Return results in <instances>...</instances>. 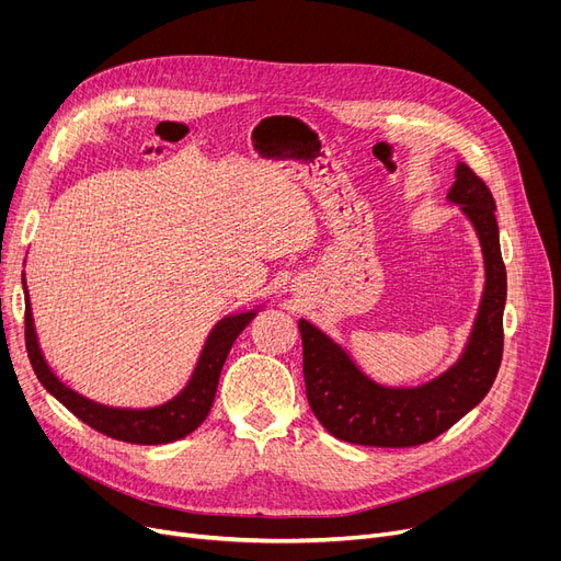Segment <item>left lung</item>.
Returning <instances> with one entry per match:
<instances>
[{
    "instance_id": "left-lung-1",
    "label": "left lung",
    "mask_w": 561,
    "mask_h": 561,
    "mask_svg": "<svg viewBox=\"0 0 561 561\" xmlns=\"http://www.w3.org/2000/svg\"><path fill=\"white\" fill-rule=\"evenodd\" d=\"M455 176L457 182L448 199L461 206L480 236L486 284L473 334L450 370L414 389L381 387L366 377L328 334L307 320L298 322L309 407L322 427L347 444L373 448L427 444L478 407L493 387L503 362V313L507 300V271L500 252L495 199L466 163L457 165Z\"/></svg>"
}]
</instances>
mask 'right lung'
<instances>
[{
  "mask_svg": "<svg viewBox=\"0 0 561 561\" xmlns=\"http://www.w3.org/2000/svg\"><path fill=\"white\" fill-rule=\"evenodd\" d=\"M22 284H26L24 275H22ZM254 316L256 311H245V313L222 318L211 330L209 339H206L199 362L195 366V373L186 385V389L170 402L154 409L104 407L75 393L64 385V381H58V377L45 364V357L41 352L28 296L24 298V341H26L28 362H32L41 385L58 402L68 407L79 421H83L85 425H91L93 430L111 438L127 440V444L159 446V444H170V440H180L188 436L206 421V416H209L216 391H218V379L227 362L229 350L233 341L239 339V334L250 325V320Z\"/></svg>",
  "mask_w": 561,
  "mask_h": 561,
  "instance_id": "obj_1",
  "label": "right lung"
}]
</instances>
